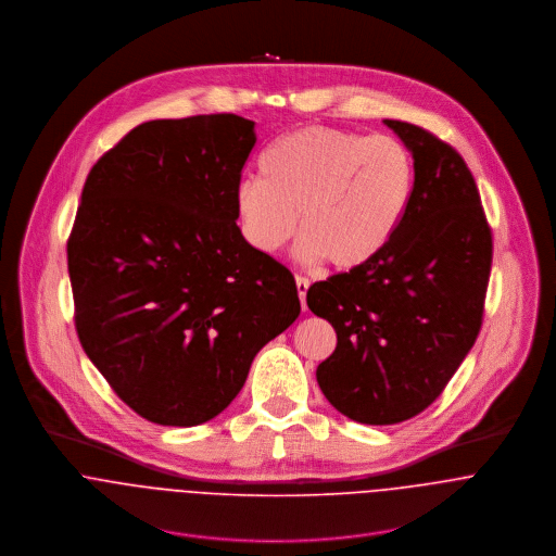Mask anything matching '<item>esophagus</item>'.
Listing matches in <instances>:
<instances>
[{
	"label": "esophagus",
	"instance_id": "esophagus-1",
	"mask_svg": "<svg viewBox=\"0 0 556 556\" xmlns=\"http://www.w3.org/2000/svg\"><path fill=\"white\" fill-rule=\"evenodd\" d=\"M295 285H298V293H300L302 311H306V293H308V287H311V282H308V278H304V276H298V278H295Z\"/></svg>",
	"mask_w": 556,
	"mask_h": 556
}]
</instances>
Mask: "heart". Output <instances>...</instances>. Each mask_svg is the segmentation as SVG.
I'll use <instances>...</instances> for the list:
<instances>
[{"label":"heart","mask_w":556,"mask_h":556,"mask_svg":"<svg viewBox=\"0 0 556 556\" xmlns=\"http://www.w3.org/2000/svg\"><path fill=\"white\" fill-rule=\"evenodd\" d=\"M415 159L388 135L306 126L274 141L261 159V179L236 188L243 239L274 254L295 236L304 261L355 271L383 254L408 214Z\"/></svg>","instance_id":"b5f03b06"}]
</instances>
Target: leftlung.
Instances as JSON below:
<instances>
[{
  "instance_id": "8db88e82",
  "label": "left lung",
  "mask_w": 556,
  "mask_h": 556,
  "mask_svg": "<svg viewBox=\"0 0 556 556\" xmlns=\"http://www.w3.org/2000/svg\"><path fill=\"white\" fill-rule=\"evenodd\" d=\"M386 124L415 159L408 214L379 258L306 295L338 336L318 364L320 392L372 426L410 419L441 396L476 344L492 265V231L467 162L415 124Z\"/></svg>"
}]
</instances>
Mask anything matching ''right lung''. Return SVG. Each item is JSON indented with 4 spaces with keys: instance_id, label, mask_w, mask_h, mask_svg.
<instances>
[{
    "instance_id": "1",
    "label": "right lung",
    "mask_w": 556,
    "mask_h": 556,
    "mask_svg": "<svg viewBox=\"0 0 556 556\" xmlns=\"http://www.w3.org/2000/svg\"><path fill=\"white\" fill-rule=\"evenodd\" d=\"M254 143V122L233 113L154 119L85 179L68 238L80 346L160 426L225 410L254 355L300 317L293 274L236 223Z\"/></svg>"
}]
</instances>
